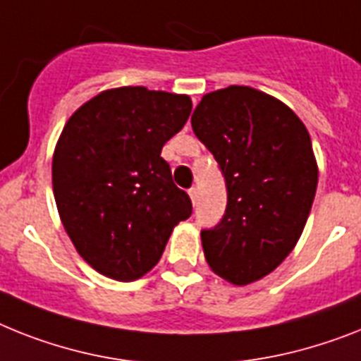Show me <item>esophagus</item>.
<instances>
[{
  "label": "esophagus",
  "instance_id": "esophagus-1",
  "mask_svg": "<svg viewBox=\"0 0 361 361\" xmlns=\"http://www.w3.org/2000/svg\"><path fill=\"white\" fill-rule=\"evenodd\" d=\"M188 193H190V197H192V202H193V204H195V202H197V195H199L197 188L192 186V188H190V190H188Z\"/></svg>",
  "mask_w": 361,
  "mask_h": 361
}]
</instances>
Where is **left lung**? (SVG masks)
Wrapping results in <instances>:
<instances>
[{
	"mask_svg": "<svg viewBox=\"0 0 361 361\" xmlns=\"http://www.w3.org/2000/svg\"><path fill=\"white\" fill-rule=\"evenodd\" d=\"M192 127L227 186L225 214L201 231L204 258L225 281L251 284L281 266L306 225L317 188L310 134L284 103L249 86L204 95Z\"/></svg>",
	"mask_w": 361,
	"mask_h": 361,
	"instance_id": "8db88e82",
	"label": "left lung"
}]
</instances>
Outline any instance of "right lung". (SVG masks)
Here are the masks:
<instances>
[{
    "mask_svg": "<svg viewBox=\"0 0 361 361\" xmlns=\"http://www.w3.org/2000/svg\"><path fill=\"white\" fill-rule=\"evenodd\" d=\"M192 112L188 95L125 86L68 120L53 157V192L79 255L103 275L136 281L159 264L171 231L192 216L164 144Z\"/></svg>",
    "mask_w": 361,
    "mask_h": 361,
    "instance_id": "add662e5",
    "label": "right lung"
}]
</instances>
